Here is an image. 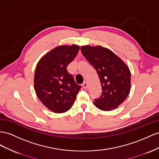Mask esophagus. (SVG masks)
<instances>
[{"label": "esophagus", "instance_id": "esophagus-1", "mask_svg": "<svg viewBox=\"0 0 159 159\" xmlns=\"http://www.w3.org/2000/svg\"><path fill=\"white\" fill-rule=\"evenodd\" d=\"M82 86H83V89H87L88 87H89V84H88V83L87 82V81H84V82L83 83V84H82Z\"/></svg>", "mask_w": 159, "mask_h": 159}]
</instances>
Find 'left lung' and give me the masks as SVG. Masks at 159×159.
I'll use <instances>...</instances> for the list:
<instances>
[{"label": "left lung", "mask_w": 159, "mask_h": 159, "mask_svg": "<svg viewBox=\"0 0 159 159\" xmlns=\"http://www.w3.org/2000/svg\"><path fill=\"white\" fill-rule=\"evenodd\" d=\"M80 50L99 77L102 93L93 102L103 111L119 107L127 98L131 87V73L128 66L115 53L101 46H83Z\"/></svg>", "instance_id": "left-lung-1"}]
</instances>
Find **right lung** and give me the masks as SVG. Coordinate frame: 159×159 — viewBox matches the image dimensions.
<instances>
[{
	"label": "right lung",
	"instance_id": "obj_1",
	"mask_svg": "<svg viewBox=\"0 0 159 159\" xmlns=\"http://www.w3.org/2000/svg\"><path fill=\"white\" fill-rule=\"evenodd\" d=\"M79 49L75 44L56 47L43 56L36 66L35 93L41 102L53 112L69 110L81 88L66 70Z\"/></svg>",
	"mask_w": 159,
	"mask_h": 159
}]
</instances>
